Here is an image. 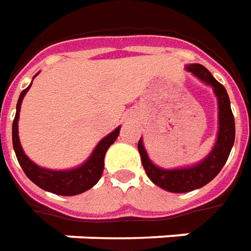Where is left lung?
<instances>
[{
	"mask_svg": "<svg viewBox=\"0 0 251 251\" xmlns=\"http://www.w3.org/2000/svg\"><path fill=\"white\" fill-rule=\"evenodd\" d=\"M194 75H197L203 82L209 83L213 86L214 93L219 99V136L217 143L211 152L201 163H198L192 168L173 169V170H165V169L155 166L150 161L144 146L139 140V152L141 156L143 168L147 173L148 178L161 187L163 190L170 192H190L203 187L219 175L220 170L226 165L229 152L232 150L233 141H235V119H233L229 97L226 93V88L211 75L210 71L201 64H191L187 67Z\"/></svg>",
	"mask_w": 251,
	"mask_h": 251,
	"instance_id": "8db88e82",
	"label": "left lung"
}]
</instances>
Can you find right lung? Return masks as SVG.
Here are the masks:
<instances>
[{
  "label": "right lung",
  "instance_id": "obj_1",
  "mask_svg": "<svg viewBox=\"0 0 251 251\" xmlns=\"http://www.w3.org/2000/svg\"><path fill=\"white\" fill-rule=\"evenodd\" d=\"M31 86V85H30ZM25 88L20 96H19L18 104H16V115L12 124V143H13V150L18 158L20 166L23 169L25 176L31 180L32 183L37 184L40 188L49 192H53L57 195H78L82 194L85 191L90 190L95 184L100 180V177L103 175L104 169V155L107 152V150L110 148L112 143L117 140L119 134V129L117 127L114 132H111L107 137H104L95 151L92 152L90 158L81 165L79 168L71 169V170H48V169L40 168L37 166L34 162H31L27 155L23 152V148L20 146L18 134V121H19V111H20V105L22 100L25 97V92L30 89Z\"/></svg>",
  "mask_w": 251,
  "mask_h": 251
}]
</instances>
